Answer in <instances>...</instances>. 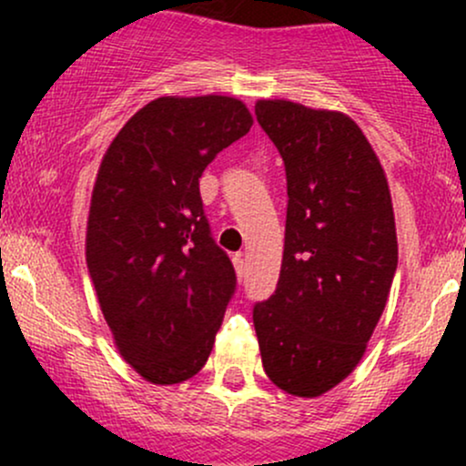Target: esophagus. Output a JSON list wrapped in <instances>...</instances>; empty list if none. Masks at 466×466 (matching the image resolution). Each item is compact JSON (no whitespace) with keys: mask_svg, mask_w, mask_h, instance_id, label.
Listing matches in <instances>:
<instances>
[{"mask_svg":"<svg viewBox=\"0 0 466 466\" xmlns=\"http://www.w3.org/2000/svg\"><path fill=\"white\" fill-rule=\"evenodd\" d=\"M232 263H234V269H237V276H238V280H243V276H245V263H243V254H234V256H232Z\"/></svg>","mask_w":466,"mask_h":466,"instance_id":"esophagus-1","label":"esophagus"}]
</instances>
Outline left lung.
<instances>
[{"label":"left lung","mask_w":466,"mask_h":466,"mask_svg":"<svg viewBox=\"0 0 466 466\" xmlns=\"http://www.w3.org/2000/svg\"><path fill=\"white\" fill-rule=\"evenodd\" d=\"M256 120L287 173V223L274 296L254 307L267 377L319 397L366 352L397 274L388 179L360 127L339 111L258 100Z\"/></svg>","instance_id":"obj_1"}]
</instances>
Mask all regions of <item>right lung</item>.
I'll list each match as a JSON object with an SVG mask.
<instances>
[{"label": "right lung", "instance_id": "right-lung-1", "mask_svg": "<svg viewBox=\"0 0 466 466\" xmlns=\"http://www.w3.org/2000/svg\"><path fill=\"white\" fill-rule=\"evenodd\" d=\"M251 116L229 96H164L106 148L87 218V267L127 363L155 386L206 366L237 289L203 215L199 177Z\"/></svg>", "mask_w": 466, "mask_h": 466}]
</instances>
